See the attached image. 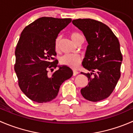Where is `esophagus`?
Returning <instances> with one entry per match:
<instances>
[{"instance_id":"esophagus-1","label":"esophagus","mask_w":133,"mask_h":133,"mask_svg":"<svg viewBox=\"0 0 133 133\" xmlns=\"http://www.w3.org/2000/svg\"><path fill=\"white\" fill-rule=\"evenodd\" d=\"M78 73V72L77 71H73V75L75 76V75H77Z\"/></svg>"}]
</instances>
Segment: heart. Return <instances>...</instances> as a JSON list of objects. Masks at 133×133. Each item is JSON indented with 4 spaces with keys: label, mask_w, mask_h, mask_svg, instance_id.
Returning a JSON list of instances; mask_svg holds the SVG:
<instances>
[{
    "label": "heart",
    "mask_w": 133,
    "mask_h": 133,
    "mask_svg": "<svg viewBox=\"0 0 133 133\" xmlns=\"http://www.w3.org/2000/svg\"><path fill=\"white\" fill-rule=\"evenodd\" d=\"M70 38L77 45L81 44L84 42V38L82 34L78 32H73L70 34ZM60 42V37H57L55 40V49L58 51L59 48V43ZM81 57L78 54H67L63 55L60 58L61 64L71 68H76L80 64Z\"/></svg>",
    "instance_id": "b5f03b06"
}]
</instances>
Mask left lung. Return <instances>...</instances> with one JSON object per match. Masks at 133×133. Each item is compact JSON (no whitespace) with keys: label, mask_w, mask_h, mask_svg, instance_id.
<instances>
[{"label":"left lung","mask_w":133,"mask_h":133,"mask_svg":"<svg viewBox=\"0 0 133 133\" xmlns=\"http://www.w3.org/2000/svg\"><path fill=\"white\" fill-rule=\"evenodd\" d=\"M72 23L82 31L88 43L82 65L90 73L82 72L88 84L81 90L88 101L97 102L110 96L121 76L123 57L118 38L104 23L91 19H77Z\"/></svg>","instance_id":"1"}]
</instances>
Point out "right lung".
<instances>
[{"label": "right lung", "mask_w": 133, "mask_h": 133, "mask_svg": "<svg viewBox=\"0 0 133 133\" xmlns=\"http://www.w3.org/2000/svg\"><path fill=\"white\" fill-rule=\"evenodd\" d=\"M71 21L69 18L43 17L26 26L21 34L15 51L14 69L21 90L32 101H52L62 84L73 75L71 68L63 65L48 75L49 70L53 71L58 63L55 40Z\"/></svg>", "instance_id": "1"}]
</instances>
